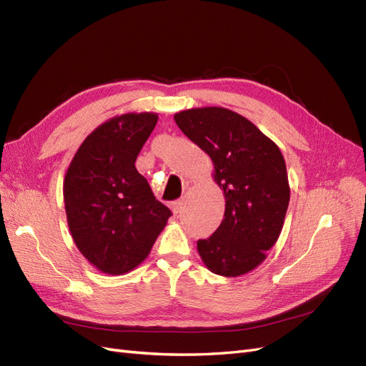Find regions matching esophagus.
Here are the masks:
<instances>
[{"mask_svg": "<svg viewBox=\"0 0 366 366\" xmlns=\"http://www.w3.org/2000/svg\"><path fill=\"white\" fill-rule=\"evenodd\" d=\"M183 204H184V198H180V199H177V201H174V203L171 204V209H172L174 215H177V213L182 212Z\"/></svg>", "mask_w": 366, "mask_h": 366, "instance_id": "obj_1", "label": "esophagus"}]
</instances>
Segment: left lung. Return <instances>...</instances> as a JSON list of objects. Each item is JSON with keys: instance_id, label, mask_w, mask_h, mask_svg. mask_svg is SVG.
I'll return each mask as SVG.
<instances>
[{"instance_id": "left-lung-1", "label": "left lung", "mask_w": 366, "mask_h": 366, "mask_svg": "<svg viewBox=\"0 0 366 366\" xmlns=\"http://www.w3.org/2000/svg\"><path fill=\"white\" fill-rule=\"evenodd\" d=\"M174 119L210 156L213 180L225 198L217 232L197 242L201 260L222 277L253 271L279 239L291 198L280 148L230 109H187Z\"/></svg>"}]
</instances>
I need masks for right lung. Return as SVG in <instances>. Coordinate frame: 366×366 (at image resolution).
<instances>
[{
	"label": "right lung",
	"instance_id": "1",
	"mask_svg": "<svg viewBox=\"0 0 366 366\" xmlns=\"http://www.w3.org/2000/svg\"><path fill=\"white\" fill-rule=\"evenodd\" d=\"M157 119L154 112L107 119L87 134L65 174L72 241L94 268L109 275L139 267L171 217L134 167Z\"/></svg>",
	"mask_w": 366,
	"mask_h": 366
}]
</instances>
